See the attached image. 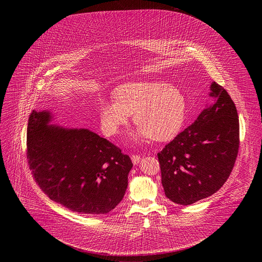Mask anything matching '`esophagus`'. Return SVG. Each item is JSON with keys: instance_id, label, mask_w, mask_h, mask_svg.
<instances>
[{"instance_id": "esophagus-1", "label": "esophagus", "mask_w": 262, "mask_h": 262, "mask_svg": "<svg viewBox=\"0 0 262 262\" xmlns=\"http://www.w3.org/2000/svg\"><path fill=\"white\" fill-rule=\"evenodd\" d=\"M131 159H132V161H133L134 164H138V163L140 162V160H141V155L133 154V155L131 156Z\"/></svg>"}]
</instances>
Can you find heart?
Here are the masks:
<instances>
[{"instance_id":"1","label":"heart","mask_w":262,"mask_h":262,"mask_svg":"<svg viewBox=\"0 0 262 262\" xmlns=\"http://www.w3.org/2000/svg\"><path fill=\"white\" fill-rule=\"evenodd\" d=\"M115 101H101L99 116L107 135L118 134L129 123V115L139 128L137 135L154 141H168L181 131L187 101L181 90L162 81H136L121 84Z\"/></svg>"}]
</instances>
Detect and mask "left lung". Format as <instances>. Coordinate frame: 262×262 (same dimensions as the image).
<instances>
[{
    "label": "left lung",
    "mask_w": 262,
    "mask_h": 262,
    "mask_svg": "<svg viewBox=\"0 0 262 262\" xmlns=\"http://www.w3.org/2000/svg\"><path fill=\"white\" fill-rule=\"evenodd\" d=\"M213 104L157 153L165 195L187 206L215 193L226 183L239 150V119L234 102L216 81Z\"/></svg>",
    "instance_id": "8db88e82"
}]
</instances>
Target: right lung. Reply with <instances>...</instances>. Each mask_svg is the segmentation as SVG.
Instances as JSON below:
<instances>
[{"label":"right lung","instance_id":"1","mask_svg":"<svg viewBox=\"0 0 262 262\" xmlns=\"http://www.w3.org/2000/svg\"><path fill=\"white\" fill-rule=\"evenodd\" d=\"M50 113L33 112L27 127V160L39 187L80 214H107L122 201L133 166L129 155L88 129L48 125Z\"/></svg>","mask_w":262,"mask_h":262}]
</instances>
